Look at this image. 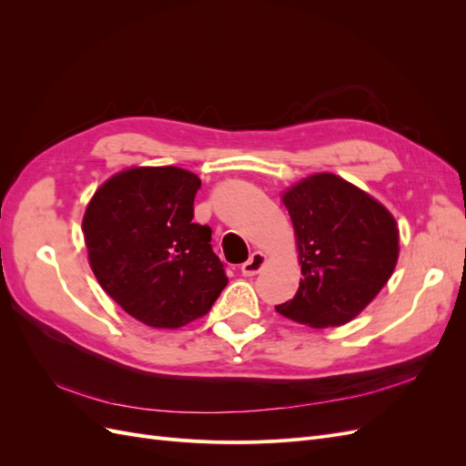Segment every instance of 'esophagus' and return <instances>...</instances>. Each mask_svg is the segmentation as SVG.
Wrapping results in <instances>:
<instances>
[{
    "mask_svg": "<svg viewBox=\"0 0 466 466\" xmlns=\"http://www.w3.org/2000/svg\"><path fill=\"white\" fill-rule=\"evenodd\" d=\"M264 264H266V255L264 252L257 250V252H252L250 258L241 266V272H243V276H257L264 268Z\"/></svg>",
    "mask_w": 466,
    "mask_h": 466,
    "instance_id": "1",
    "label": "esophagus"
}]
</instances>
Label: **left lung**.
Returning <instances> with one entry per match:
<instances>
[{"label": "left lung", "instance_id": "1", "mask_svg": "<svg viewBox=\"0 0 466 466\" xmlns=\"http://www.w3.org/2000/svg\"><path fill=\"white\" fill-rule=\"evenodd\" d=\"M299 252L295 298L276 307L313 329L356 319L385 288L399 260V225L371 194L332 173L305 177L281 192Z\"/></svg>", "mask_w": 466, "mask_h": 466}]
</instances>
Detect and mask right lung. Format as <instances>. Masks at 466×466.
<instances>
[{
    "instance_id": "right-lung-1",
    "label": "right lung",
    "mask_w": 466,
    "mask_h": 466,
    "mask_svg": "<svg viewBox=\"0 0 466 466\" xmlns=\"http://www.w3.org/2000/svg\"><path fill=\"white\" fill-rule=\"evenodd\" d=\"M198 188L187 168L130 167L96 188L83 216L98 284L151 329L202 319L228 286L211 229L192 223Z\"/></svg>"
}]
</instances>
